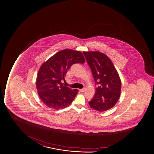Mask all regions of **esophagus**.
<instances>
[{
  "mask_svg": "<svg viewBox=\"0 0 154 154\" xmlns=\"http://www.w3.org/2000/svg\"><path fill=\"white\" fill-rule=\"evenodd\" d=\"M80 91L81 92H85V88H82V89H80Z\"/></svg>",
  "mask_w": 154,
  "mask_h": 154,
  "instance_id": "34e87169",
  "label": "esophagus"
}]
</instances>
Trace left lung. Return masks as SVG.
I'll use <instances>...</instances> for the list:
<instances>
[{
  "mask_svg": "<svg viewBox=\"0 0 154 154\" xmlns=\"http://www.w3.org/2000/svg\"><path fill=\"white\" fill-rule=\"evenodd\" d=\"M91 69L96 85L93 98L88 104L99 112L109 110L115 106L120 96L121 81L112 61L106 54L98 51L83 52Z\"/></svg>",
  "mask_w": 154,
  "mask_h": 154,
  "instance_id": "8db88e82",
  "label": "left lung"
}]
</instances>
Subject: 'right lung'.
Here are the masks:
<instances>
[{
    "instance_id": "obj_1",
    "label": "right lung",
    "mask_w": 154,
    "mask_h": 154,
    "mask_svg": "<svg viewBox=\"0 0 154 154\" xmlns=\"http://www.w3.org/2000/svg\"><path fill=\"white\" fill-rule=\"evenodd\" d=\"M85 57L80 51L64 49L57 52L44 62L39 69L36 88L39 97L48 107L64 109L74 100L78 90L63 85L67 71L75 63H84Z\"/></svg>"
}]
</instances>
